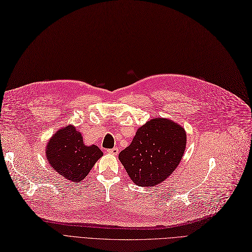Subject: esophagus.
Here are the masks:
<instances>
[{
    "mask_svg": "<svg viewBox=\"0 0 252 252\" xmlns=\"http://www.w3.org/2000/svg\"><path fill=\"white\" fill-rule=\"evenodd\" d=\"M118 152H119V150H118L117 147L110 148V150H107V153H109V154H111V155H114V156H116V155L118 154Z\"/></svg>",
    "mask_w": 252,
    "mask_h": 252,
    "instance_id": "obj_1",
    "label": "esophagus"
}]
</instances>
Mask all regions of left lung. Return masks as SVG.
Returning <instances> with one entry per match:
<instances>
[{
	"label": "left lung",
	"mask_w": 252,
	"mask_h": 252,
	"mask_svg": "<svg viewBox=\"0 0 252 252\" xmlns=\"http://www.w3.org/2000/svg\"><path fill=\"white\" fill-rule=\"evenodd\" d=\"M187 143L185 128L166 118H154L139 127L132 143L118 158L140 187L164 182L182 161Z\"/></svg>",
	"instance_id": "left-lung-1"
}]
</instances>
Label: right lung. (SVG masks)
Segmentation results:
<instances>
[{
	"label": "right lung",
	"mask_w": 252,
	"mask_h": 252,
	"mask_svg": "<svg viewBox=\"0 0 252 252\" xmlns=\"http://www.w3.org/2000/svg\"><path fill=\"white\" fill-rule=\"evenodd\" d=\"M45 156L51 168L70 182L80 183L102 156V152L96 145L84 144L81 133L71 125L60 128L50 139Z\"/></svg>",
	"instance_id": "right-lung-1"
}]
</instances>
